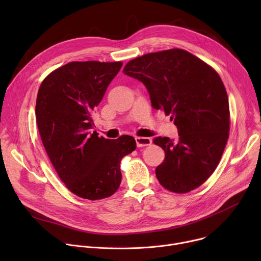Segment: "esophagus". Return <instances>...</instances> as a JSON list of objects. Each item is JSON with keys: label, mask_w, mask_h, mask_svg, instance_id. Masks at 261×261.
I'll list each match as a JSON object with an SVG mask.
<instances>
[{"label": "esophagus", "mask_w": 261, "mask_h": 261, "mask_svg": "<svg viewBox=\"0 0 261 261\" xmlns=\"http://www.w3.org/2000/svg\"><path fill=\"white\" fill-rule=\"evenodd\" d=\"M135 141H136V144H137L138 147L147 146V145H150L152 143V139L148 138V137H136Z\"/></svg>", "instance_id": "obj_1"}]
</instances>
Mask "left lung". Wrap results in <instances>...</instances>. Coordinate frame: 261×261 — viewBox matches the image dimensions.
I'll list each match as a JSON object with an SVG mask.
<instances>
[{"instance_id":"1","label":"left lung","mask_w":261,"mask_h":261,"mask_svg":"<svg viewBox=\"0 0 261 261\" xmlns=\"http://www.w3.org/2000/svg\"><path fill=\"white\" fill-rule=\"evenodd\" d=\"M123 72L145 86L152 106L177 127V142L154 139L165 152L156 168L159 182L174 193L196 189L217 168L229 136L228 97L219 74L179 48L133 59Z\"/></svg>"}]
</instances>
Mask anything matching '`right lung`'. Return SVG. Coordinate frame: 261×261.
Masks as SVG:
<instances>
[{
	"instance_id": "add662e5",
	"label": "right lung",
	"mask_w": 261,
	"mask_h": 261,
	"mask_svg": "<svg viewBox=\"0 0 261 261\" xmlns=\"http://www.w3.org/2000/svg\"><path fill=\"white\" fill-rule=\"evenodd\" d=\"M122 62H71L42 82L36 101L37 126L45 151L66 187L75 195L98 200L120 187L123 157L136 148L129 135L99 137L92 114Z\"/></svg>"
}]
</instances>
